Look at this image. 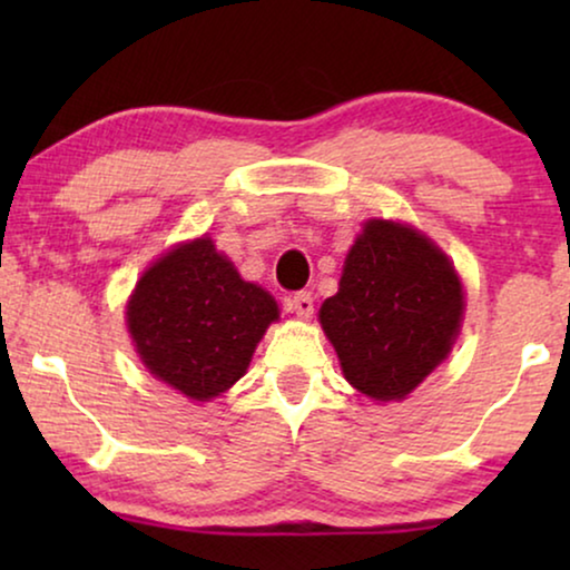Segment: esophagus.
<instances>
[{
    "instance_id": "1",
    "label": "esophagus",
    "mask_w": 570,
    "mask_h": 570,
    "mask_svg": "<svg viewBox=\"0 0 570 570\" xmlns=\"http://www.w3.org/2000/svg\"><path fill=\"white\" fill-rule=\"evenodd\" d=\"M291 308L295 311V316L308 318L311 314H314V295L306 293V291L295 293L293 298H291Z\"/></svg>"
}]
</instances>
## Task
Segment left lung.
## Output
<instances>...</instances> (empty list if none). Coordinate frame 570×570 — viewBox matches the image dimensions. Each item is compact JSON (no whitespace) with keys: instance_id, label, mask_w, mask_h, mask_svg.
I'll return each mask as SVG.
<instances>
[{"instance_id":"1","label":"left lung","mask_w":570,"mask_h":570,"mask_svg":"<svg viewBox=\"0 0 570 570\" xmlns=\"http://www.w3.org/2000/svg\"><path fill=\"white\" fill-rule=\"evenodd\" d=\"M462 314V279L449 256L410 225L368 220L318 322L350 384L392 402L446 361Z\"/></svg>"}]
</instances>
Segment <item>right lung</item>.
Returning <instances> with one entry per match:
<instances>
[{"mask_svg": "<svg viewBox=\"0 0 570 570\" xmlns=\"http://www.w3.org/2000/svg\"><path fill=\"white\" fill-rule=\"evenodd\" d=\"M279 308L264 287L240 279L213 238L170 248L139 277L127 326L145 368L197 402L244 376Z\"/></svg>", "mask_w": 570, "mask_h": 570, "instance_id": "obj_1", "label": "right lung"}]
</instances>
